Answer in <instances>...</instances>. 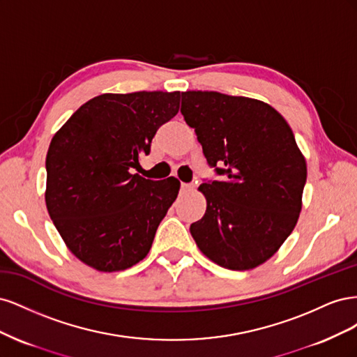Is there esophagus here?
I'll return each mask as SVG.
<instances>
[{
    "label": "esophagus",
    "mask_w": 357,
    "mask_h": 357,
    "mask_svg": "<svg viewBox=\"0 0 357 357\" xmlns=\"http://www.w3.org/2000/svg\"><path fill=\"white\" fill-rule=\"evenodd\" d=\"M193 190V186L189 185V183H181V192L183 193H188V192H192Z\"/></svg>",
    "instance_id": "1"
}]
</instances>
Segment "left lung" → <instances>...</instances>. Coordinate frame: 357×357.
<instances>
[{"mask_svg":"<svg viewBox=\"0 0 357 357\" xmlns=\"http://www.w3.org/2000/svg\"><path fill=\"white\" fill-rule=\"evenodd\" d=\"M186 123L219 180H204V218L190 225L199 250L241 271L264 264L294 231L307 164L290 126L271 105L214 91L181 93Z\"/></svg>","mask_w":357,"mask_h":357,"instance_id":"1","label":"left lung"}]
</instances>
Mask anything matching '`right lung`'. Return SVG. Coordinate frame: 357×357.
Masks as SVG:
<instances>
[{"mask_svg": "<svg viewBox=\"0 0 357 357\" xmlns=\"http://www.w3.org/2000/svg\"><path fill=\"white\" fill-rule=\"evenodd\" d=\"M178 107V91L104 93L83 104L52 138L47 211L86 265L123 271L147 256L180 181L147 180L131 169Z\"/></svg>", "mask_w": 357, "mask_h": 357, "instance_id": "1", "label": "right lung"}]
</instances>
